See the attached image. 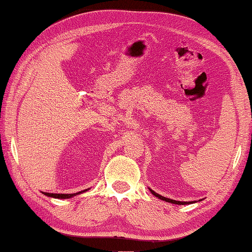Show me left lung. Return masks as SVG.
I'll use <instances>...</instances> for the list:
<instances>
[{
  "label": "left lung",
  "instance_id": "1",
  "mask_svg": "<svg viewBox=\"0 0 252 252\" xmlns=\"http://www.w3.org/2000/svg\"><path fill=\"white\" fill-rule=\"evenodd\" d=\"M151 191V193L153 195H156L157 198H159V199H161V200H163V201H166V202H171V203H174V205H185V203H192V202H184V201H176V200H171V199H168V198H165V196H162V195H160V194H158V193H156L155 191H152V189H150Z\"/></svg>",
  "mask_w": 252,
  "mask_h": 252
}]
</instances>
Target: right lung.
Returning <instances> with one entry per match:
<instances>
[{"label":"right lung","instance_id":"1","mask_svg":"<svg viewBox=\"0 0 252 252\" xmlns=\"http://www.w3.org/2000/svg\"><path fill=\"white\" fill-rule=\"evenodd\" d=\"M85 191H87V189H84V191H81L78 193H71V194H57V193H47V192H44V194L47 196H52V198H57V199H68V198H71V196L77 195V194H79V193L85 192Z\"/></svg>","mask_w":252,"mask_h":252}]
</instances>
